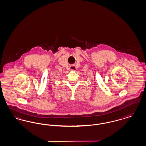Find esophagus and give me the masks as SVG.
Returning <instances> with one entry per match:
<instances>
[{
  "label": "esophagus",
  "instance_id": "esophagus-1",
  "mask_svg": "<svg viewBox=\"0 0 146 146\" xmlns=\"http://www.w3.org/2000/svg\"><path fill=\"white\" fill-rule=\"evenodd\" d=\"M70 70H72V71H75L76 70V67L74 66V65H72V66H70Z\"/></svg>",
  "mask_w": 146,
  "mask_h": 146
}]
</instances>
